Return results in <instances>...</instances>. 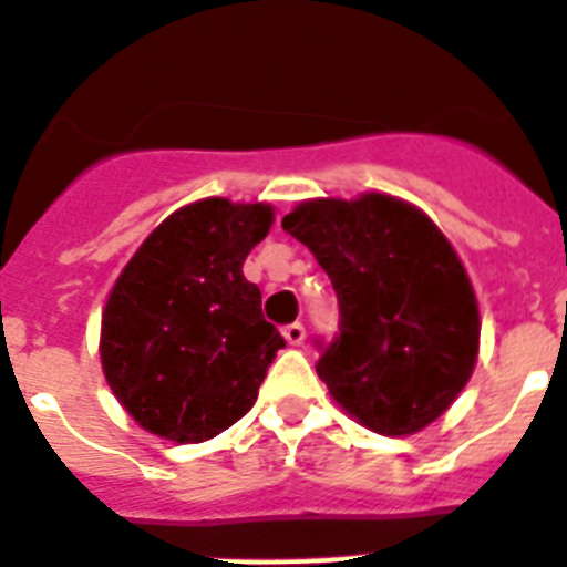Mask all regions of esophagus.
Here are the masks:
<instances>
[{"label":"esophagus","mask_w":567,"mask_h":567,"mask_svg":"<svg viewBox=\"0 0 567 567\" xmlns=\"http://www.w3.org/2000/svg\"><path fill=\"white\" fill-rule=\"evenodd\" d=\"M282 337L288 340V346H302L306 342V326L302 322H291V326L282 328Z\"/></svg>","instance_id":"1"}]
</instances>
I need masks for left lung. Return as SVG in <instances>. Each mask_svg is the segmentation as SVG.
Here are the masks:
<instances>
[{
    "mask_svg": "<svg viewBox=\"0 0 567 567\" xmlns=\"http://www.w3.org/2000/svg\"><path fill=\"white\" fill-rule=\"evenodd\" d=\"M282 227L334 285L340 331L317 340L331 398L380 435H412L444 415L473 374L482 331L444 233L380 193L299 204Z\"/></svg>",
    "mask_w": 567,
    "mask_h": 567,
    "instance_id": "obj_1",
    "label": "left lung"
}]
</instances>
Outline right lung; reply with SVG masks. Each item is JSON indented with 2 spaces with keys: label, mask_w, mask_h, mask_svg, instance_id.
<instances>
[{
  "label": "right lung",
  "mask_w": 567,
  "mask_h": 567,
  "mask_svg": "<svg viewBox=\"0 0 567 567\" xmlns=\"http://www.w3.org/2000/svg\"><path fill=\"white\" fill-rule=\"evenodd\" d=\"M268 204L204 198L166 218L109 293L100 360L123 409L152 435L198 444L256 403L285 340L241 274L270 230Z\"/></svg>",
  "instance_id": "1"
}]
</instances>
